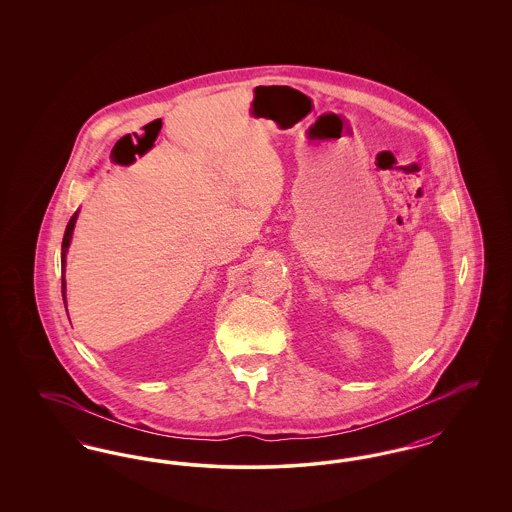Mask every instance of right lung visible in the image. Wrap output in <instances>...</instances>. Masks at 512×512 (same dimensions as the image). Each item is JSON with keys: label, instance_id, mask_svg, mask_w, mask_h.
Segmentation results:
<instances>
[{"label": "right lung", "instance_id": "1", "mask_svg": "<svg viewBox=\"0 0 512 512\" xmlns=\"http://www.w3.org/2000/svg\"><path fill=\"white\" fill-rule=\"evenodd\" d=\"M76 217H78V213H74L71 220H69L67 230H65V236H63V245H61V267H63V270H65V255H67V249H69V244H71V236H73ZM61 290H63V301H65V276L61 278ZM65 303H67V301H65ZM65 309H67V305H65Z\"/></svg>", "mask_w": 512, "mask_h": 512}]
</instances>
